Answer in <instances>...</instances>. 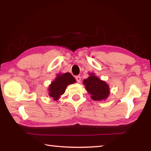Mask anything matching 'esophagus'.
I'll use <instances>...</instances> for the list:
<instances>
[{"label": "esophagus", "mask_w": 151, "mask_h": 151, "mask_svg": "<svg viewBox=\"0 0 151 151\" xmlns=\"http://www.w3.org/2000/svg\"><path fill=\"white\" fill-rule=\"evenodd\" d=\"M75 78L76 80V81H77V82H78V83L81 82V76H76V77H75Z\"/></svg>", "instance_id": "1"}]
</instances>
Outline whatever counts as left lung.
<instances>
[{"mask_svg": "<svg viewBox=\"0 0 151 151\" xmlns=\"http://www.w3.org/2000/svg\"><path fill=\"white\" fill-rule=\"evenodd\" d=\"M88 78L83 81L86 91L91 95V98L93 101H101L106 100L110 93V87L105 81H102L93 73H89Z\"/></svg>", "mask_w": 151, "mask_h": 151, "instance_id": "left-lung-1", "label": "left lung"}]
</instances>
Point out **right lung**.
Instances as JSON below:
<instances>
[{
	"label": "right lung",
	"mask_w": 151,
	"mask_h": 151,
	"mask_svg": "<svg viewBox=\"0 0 151 151\" xmlns=\"http://www.w3.org/2000/svg\"><path fill=\"white\" fill-rule=\"evenodd\" d=\"M76 82L75 78L69 73L57 74L56 78L49 86V95L54 101L58 100L65 91L67 86Z\"/></svg>",
	"instance_id": "add662e5"
}]
</instances>
